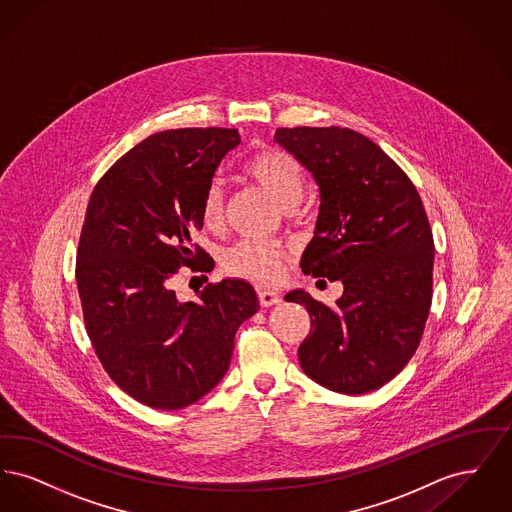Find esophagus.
Wrapping results in <instances>:
<instances>
[{
	"label": "esophagus",
	"instance_id": "34e87169",
	"mask_svg": "<svg viewBox=\"0 0 512 512\" xmlns=\"http://www.w3.org/2000/svg\"><path fill=\"white\" fill-rule=\"evenodd\" d=\"M259 303L261 307H272V305H278L280 303V295L276 292H270V290H259Z\"/></svg>",
	"mask_w": 512,
	"mask_h": 512
}]
</instances>
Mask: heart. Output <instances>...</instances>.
Listing matches in <instances>:
<instances>
[{"instance_id": "obj_1", "label": "heart", "mask_w": 512, "mask_h": 512, "mask_svg": "<svg viewBox=\"0 0 512 512\" xmlns=\"http://www.w3.org/2000/svg\"><path fill=\"white\" fill-rule=\"evenodd\" d=\"M244 172L284 207L295 205L305 188L299 161L278 147L253 151L245 159ZM201 219L209 230H217L224 222V188L219 182H211L203 194ZM222 265L232 276L270 284L282 278V251L259 240H242L224 253Z\"/></svg>"}]
</instances>
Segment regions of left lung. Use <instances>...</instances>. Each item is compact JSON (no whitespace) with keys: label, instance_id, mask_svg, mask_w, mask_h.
Returning a JSON list of instances; mask_svg holds the SVG:
<instances>
[{"label":"left lung","instance_id":"obj_1","mask_svg":"<svg viewBox=\"0 0 512 512\" xmlns=\"http://www.w3.org/2000/svg\"><path fill=\"white\" fill-rule=\"evenodd\" d=\"M274 140L320 192L301 270L343 284L334 307L303 290L286 295L311 317L301 368L338 393L378 390L411 361L432 305L434 238L422 199L390 155L355 130L278 128Z\"/></svg>","mask_w":512,"mask_h":512}]
</instances>
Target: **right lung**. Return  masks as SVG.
Masks as SVG:
<instances>
[{"label": "right lung", "mask_w": 512, "mask_h": 512, "mask_svg": "<svg viewBox=\"0 0 512 512\" xmlns=\"http://www.w3.org/2000/svg\"><path fill=\"white\" fill-rule=\"evenodd\" d=\"M236 128L165 130L132 147L101 176L76 253L84 324L111 380L151 409L199 401L226 374L240 324L259 311L245 280H222L180 301V267L213 270L192 244L201 199Z\"/></svg>", "instance_id": "add662e5"}]
</instances>
